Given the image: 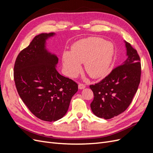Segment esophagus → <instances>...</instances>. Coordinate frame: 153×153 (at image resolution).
Segmentation results:
<instances>
[{"label":"esophagus","mask_w":153,"mask_h":153,"mask_svg":"<svg viewBox=\"0 0 153 153\" xmlns=\"http://www.w3.org/2000/svg\"><path fill=\"white\" fill-rule=\"evenodd\" d=\"M85 88V85L82 84H78V89H84Z\"/></svg>","instance_id":"esophagus-1"}]
</instances>
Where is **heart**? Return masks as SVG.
<instances>
[{"label": "heart", "mask_w": 153, "mask_h": 153, "mask_svg": "<svg viewBox=\"0 0 153 153\" xmlns=\"http://www.w3.org/2000/svg\"><path fill=\"white\" fill-rule=\"evenodd\" d=\"M115 48L112 43L98 37L78 41L73 45L71 52L65 51L62 55L64 71L69 77H75L84 63L85 72L92 78L106 75L112 65Z\"/></svg>", "instance_id": "b5f03b06"}]
</instances>
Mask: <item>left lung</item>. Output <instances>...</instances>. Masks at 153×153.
I'll return each instance as SVG.
<instances>
[{
    "mask_svg": "<svg viewBox=\"0 0 153 153\" xmlns=\"http://www.w3.org/2000/svg\"><path fill=\"white\" fill-rule=\"evenodd\" d=\"M125 42L127 58L101 82L89 87L94 100L91 108L97 117L109 119L121 114L131 104L140 82L141 64L137 50Z\"/></svg>",
    "mask_w": 153,
    "mask_h": 153,
    "instance_id": "obj_1",
    "label": "left lung"
}]
</instances>
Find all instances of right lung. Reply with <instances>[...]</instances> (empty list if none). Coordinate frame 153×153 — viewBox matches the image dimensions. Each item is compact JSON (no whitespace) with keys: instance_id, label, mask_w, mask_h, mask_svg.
Listing matches in <instances>:
<instances>
[{"instance_id":"add662e5","label":"right lung","mask_w":153,"mask_h":153,"mask_svg":"<svg viewBox=\"0 0 153 153\" xmlns=\"http://www.w3.org/2000/svg\"><path fill=\"white\" fill-rule=\"evenodd\" d=\"M54 35L35 36L18 54L14 66V80L23 102L36 117L49 122L65 115L78 91L75 82L58 73V57L46 48V41Z\"/></svg>"}]
</instances>
